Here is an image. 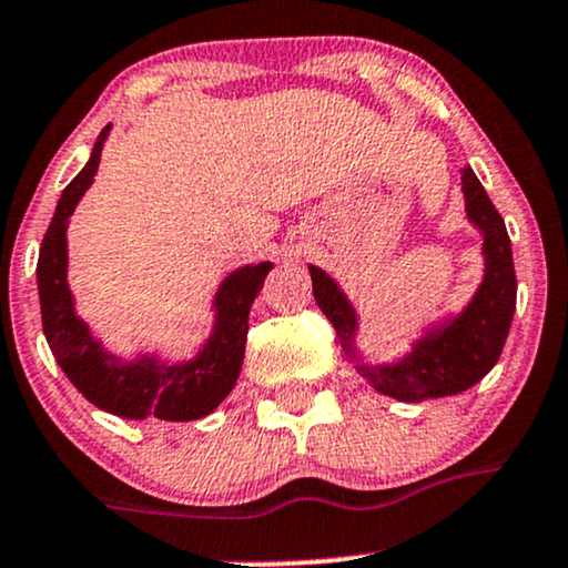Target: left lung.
I'll use <instances>...</instances> for the list:
<instances>
[{
  "mask_svg": "<svg viewBox=\"0 0 568 568\" xmlns=\"http://www.w3.org/2000/svg\"><path fill=\"white\" fill-rule=\"evenodd\" d=\"M465 210L470 223L484 233L486 273L470 305L457 318L417 339L409 356L396 364H364L353 348L356 313L339 286L316 265H311L313 297L335 326L339 345L356 364V369L385 396L398 402H428V398L455 396L468 390L489 375L508 339L513 313H516V268H513L510 236L505 220L486 196L470 166L463 170Z\"/></svg>",
  "mask_w": 568,
  "mask_h": 568,
  "instance_id": "8db88e82",
  "label": "left lung"
}]
</instances>
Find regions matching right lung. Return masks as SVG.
Here are the masks:
<instances>
[{
    "mask_svg": "<svg viewBox=\"0 0 568 568\" xmlns=\"http://www.w3.org/2000/svg\"><path fill=\"white\" fill-rule=\"evenodd\" d=\"M105 135H109V126L100 132L84 170L60 193L55 215L42 239L37 284L44 337L65 377L98 409L126 419L159 417L170 423L199 419L215 412L217 404L236 385L244 362L246 332H250V308L273 265H246V268L233 271L220 284L215 297V332L193 362L170 366L153 356L119 362L116 356L103 351V345L92 337L90 326L73 311V297L65 282V268H69L65 229L79 199L95 178Z\"/></svg>",
    "mask_w": 568,
    "mask_h": 568,
    "instance_id": "obj_1",
    "label": "right lung"
}]
</instances>
